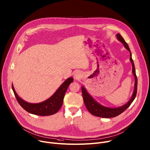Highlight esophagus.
Listing matches in <instances>:
<instances>
[{"label":"esophagus","mask_w":150,"mask_h":150,"mask_svg":"<svg viewBox=\"0 0 150 150\" xmlns=\"http://www.w3.org/2000/svg\"><path fill=\"white\" fill-rule=\"evenodd\" d=\"M82 76V73L79 71H76L74 72V78L76 79L80 78Z\"/></svg>","instance_id":"1"}]
</instances>
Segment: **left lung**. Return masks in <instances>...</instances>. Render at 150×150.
<instances>
[{
    "instance_id": "1",
    "label": "left lung",
    "mask_w": 150,
    "mask_h": 150,
    "mask_svg": "<svg viewBox=\"0 0 150 150\" xmlns=\"http://www.w3.org/2000/svg\"><path fill=\"white\" fill-rule=\"evenodd\" d=\"M116 35L117 36V40L122 42V43L123 45V46H125V47L130 53V61L132 65V74L135 76V87H134V90L131 99L129 100V101L127 103H126L125 104H124L121 107H119V108H108V107L102 105L101 104L97 102L88 94V93L86 89L84 88V87H82L81 90H82L83 102L85 106H86L87 110L93 115L97 117H103V118H110V117H116L119 115L120 114H121L122 113H123L125 110H126L128 108H129L130 105L131 104V103L133 102V101L134 100L136 97L137 93L138 80L136 75L134 63L132 59V54H131V50L129 49V46H128L127 44L126 43L123 38L121 36V35L120 34H117Z\"/></svg>"
}]
</instances>
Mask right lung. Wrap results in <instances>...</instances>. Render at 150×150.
I'll list each match as a JSON object with an SVG mask.
<instances>
[{
	"label": "right lung",
	"instance_id": "obj_1",
	"mask_svg": "<svg viewBox=\"0 0 150 150\" xmlns=\"http://www.w3.org/2000/svg\"><path fill=\"white\" fill-rule=\"evenodd\" d=\"M73 81L72 77L68 78L60 85L52 97L45 101L36 104L28 103L20 98L15 91L13 84H12V88L18 103L25 110L35 115L50 116L56 113L61 108L64 96L69 85Z\"/></svg>",
	"mask_w": 150,
	"mask_h": 150
}]
</instances>
